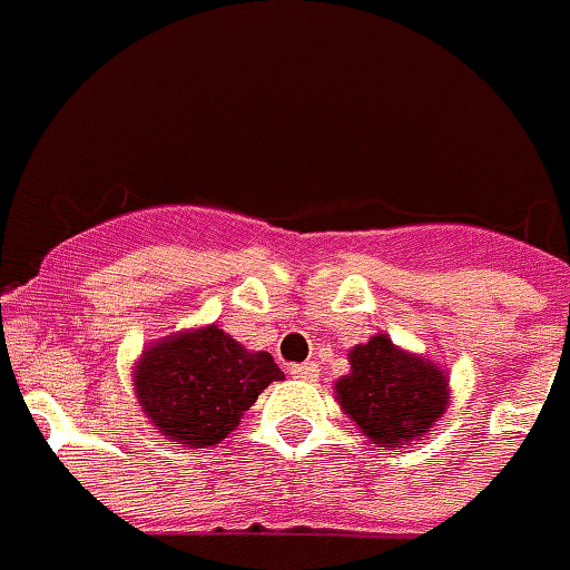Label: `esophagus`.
I'll list each match as a JSON object with an SVG mask.
<instances>
[{
  "label": "esophagus",
  "mask_w": 570,
  "mask_h": 570,
  "mask_svg": "<svg viewBox=\"0 0 570 570\" xmlns=\"http://www.w3.org/2000/svg\"><path fill=\"white\" fill-rule=\"evenodd\" d=\"M289 373H292V379H298V381H315L318 379V364H313V361H304V364H295Z\"/></svg>",
  "instance_id": "obj_1"
}]
</instances>
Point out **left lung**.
<instances>
[{"label":"left lung","instance_id":"obj_1","mask_svg":"<svg viewBox=\"0 0 570 570\" xmlns=\"http://www.w3.org/2000/svg\"><path fill=\"white\" fill-rule=\"evenodd\" d=\"M335 399L375 448L399 450L430 433L448 410L450 390L433 361L379 333L350 350V373L335 381Z\"/></svg>","mask_w":570,"mask_h":570}]
</instances>
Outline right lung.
I'll return each instance as SVG.
<instances>
[{"label": "right lung", "mask_w": 570, "mask_h": 570, "mask_svg": "<svg viewBox=\"0 0 570 570\" xmlns=\"http://www.w3.org/2000/svg\"><path fill=\"white\" fill-rule=\"evenodd\" d=\"M281 379L269 353H249L217 324L155 341L135 367L142 413L183 448L224 442L257 395Z\"/></svg>", "instance_id": "right-lung-1"}]
</instances>
